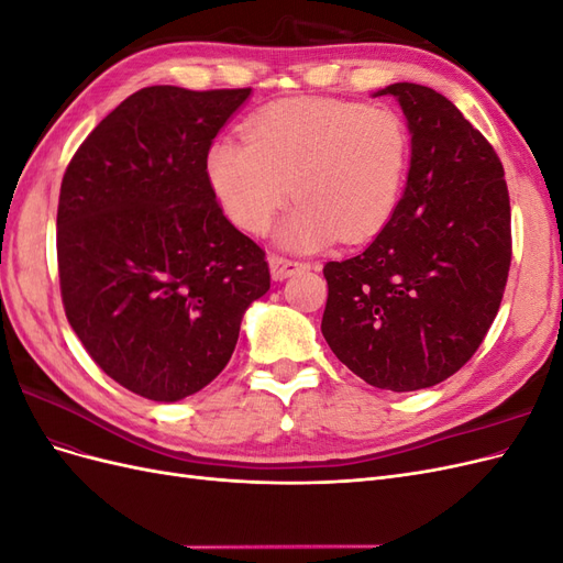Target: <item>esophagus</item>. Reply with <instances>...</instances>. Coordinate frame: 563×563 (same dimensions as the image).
Wrapping results in <instances>:
<instances>
[{"label":"esophagus","instance_id":"34e87169","mask_svg":"<svg viewBox=\"0 0 563 563\" xmlns=\"http://www.w3.org/2000/svg\"><path fill=\"white\" fill-rule=\"evenodd\" d=\"M267 263H269V275L275 282H284L286 277H291L296 272L305 269V263L288 261V258H282V255H269Z\"/></svg>","mask_w":563,"mask_h":563}]
</instances>
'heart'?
<instances>
[{"instance_id":"1","label":"heart","mask_w":563,"mask_h":563,"mask_svg":"<svg viewBox=\"0 0 563 563\" xmlns=\"http://www.w3.org/2000/svg\"><path fill=\"white\" fill-rule=\"evenodd\" d=\"M411 141L401 117L333 98H288L253 114L244 141L218 139L207 180L236 228L263 234L284 203L277 242L317 251L362 244L395 216L404 197Z\"/></svg>"}]
</instances>
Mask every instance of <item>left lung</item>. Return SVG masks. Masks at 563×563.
Segmentation results:
<instances>
[{"mask_svg":"<svg viewBox=\"0 0 563 563\" xmlns=\"http://www.w3.org/2000/svg\"><path fill=\"white\" fill-rule=\"evenodd\" d=\"M391 96L411 133L404 197L362 253L323 265L321 333L354 376L413 391L482 345L507 284L509 195L496 150L446 96L411 81Z\"/></svg>","mask_w":563,"mask_h":563,"instance_id":"left-lung-1","label":"left lung"}]
</instances>
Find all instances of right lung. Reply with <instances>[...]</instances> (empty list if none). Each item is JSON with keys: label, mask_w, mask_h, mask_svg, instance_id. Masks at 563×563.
<instances>
[{"label": "right lung", "mask_w": 563, "mask_h": 563, "mask_svg": "<svg viewBox=\"0 0 563 563\" xmlns=\"http://www.w3.org/2000/svg\"><path fill=\"white\" fill-rule=\"evenodd\" d=\"M251 89L147 87L79 145L58 201L67 321L112 380L174 404L234 352L267 294L263 249L236 230L207 180V152Z\"/></svg>", "instance_id": "add662e5"}]
</instances>
